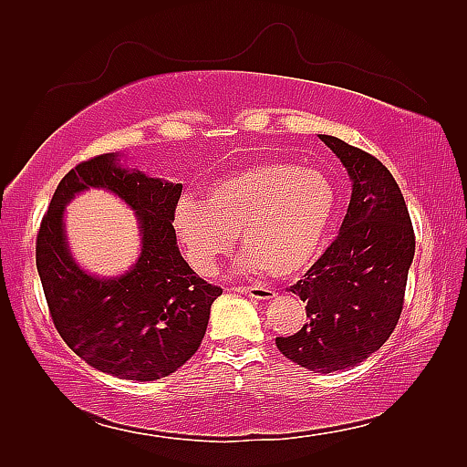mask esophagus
I'll return each instance as SVG.
<instances>
[{"mask_svg":"<svg viewBox=\"0 0 467 467\" xmlns=\"http://www.w3.org/2000/svg\"><path fill=\"white\" fill-rule=\"evenodd\" d=\"M235 292L239 294H247L249 298H255V300H273L276 292L268 286H234Z\"/></svg>","mask_w":467,"mask_h":467,"instance_id":"1","label":"esophagus"}]
</instances>
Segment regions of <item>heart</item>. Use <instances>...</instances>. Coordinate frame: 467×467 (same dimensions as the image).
Listing matches in <instances>:
<instances>
[{
    "instance_id": "1",
    "label": "heart",
    "mask_w": 467,
    "mask_h": 467,
    "mask_svg": "<svg viewBox=\"0 0 467 467\" xmlns=\"http://www.w3.org/2000/svg\"><path fill=\"white\" fill-rule=\"evenodd\" d=\"M335 208L337 192L325 173L285 160H259L212 182L202 202L182 196L173 223L191 266L202 276L216 273L242 234L249 251L239 263L242 271L266 268L285 278L319 257Z\"/></svg>"
}]
</instances>
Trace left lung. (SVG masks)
Returning a JSON list of instances; mask_svg holds the SVG:
<instances>
[{"instance_id":"8db88e82","label":"left lung","mask_w":467,"mask_h":467,"mask_svg":"<svg viewBox=\"0 0 467 467\" xmlns=\"http://www.w3.org/2000/svg\"><path fill=\"white\" fill-rule=\"evenodd\" d=\"M352 179L341 232L288 290L306 302L307 321L278 350L307 370L352 368L384 345L400 321L415 232L400 185L372 153L319 134Z\"/></svg>"}]
</instances>
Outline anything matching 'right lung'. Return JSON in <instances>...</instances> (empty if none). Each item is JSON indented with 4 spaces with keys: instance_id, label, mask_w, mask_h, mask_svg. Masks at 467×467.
<instances>
[{
    "instance_id": "1",
    "label": "right lung",
    "mask_w": 467,
    "mask_h": 467,
    "mask_svg": "<svg viewBox=\"0 0 467 467\" xmlns=\"http://www.w3.org/2000/svg\"><path fill=\"white\" fill-rule=\"evenodd\" d=\"M89 186L119 193L143 232V253L119 279L88 275L68 255L63 206ZM182 185L117 165L105 153L78 163L56 187L36 234V268L56 331L93 368L138 381L160 379L199 350L210 306L222 294L181 257L173 212Z\"/></svg>"
}]
</instances>
